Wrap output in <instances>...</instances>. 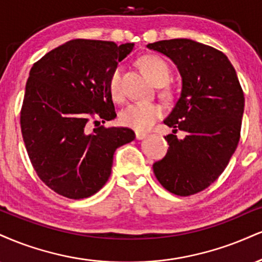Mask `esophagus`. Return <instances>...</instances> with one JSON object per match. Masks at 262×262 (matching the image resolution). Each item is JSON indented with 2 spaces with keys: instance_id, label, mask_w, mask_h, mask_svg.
Here are the masks:
<instances>
[{
  "instance_id": "esophagus-1",
  "label": "esophagus",
  "mask_w": 262,
  "mask_h": 262,
  "mask_svg": "<svg viewBox=\"0 0 262 262\" xmlns=\"http://www.w3.org/2000/svg\"><path fill=\"white\" fill-rule=\"evenodd\" d=\"M146 135H147V133H145V132H135V138H137L138 140L144 139Z\"/></svg>"
}]
</instances>
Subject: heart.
<instances>
[{"mask_svg":"<svg viewBox=\"0 0 262 262\" xmlns=\"http://www.w3.org/2000/svg\"><path fill=\"white\" fill-rule=\"evenodd\" d=\"M141 68L154 83L163 85L171 78V68L168 63L157 56H145L140 61ZM108 90L112 99L122 101L124 97L122 86V67L117 66L112 71L108 79ZM166 95L168 93L166 91ZM162 107L155 102H134L121 113V122L123 125L135 130H147L157 119L161 117Z\"/></svg>","mask_w":262,"mask_h":262,"instance_id":"b5f03b06","label":"heart"}]
</instances>
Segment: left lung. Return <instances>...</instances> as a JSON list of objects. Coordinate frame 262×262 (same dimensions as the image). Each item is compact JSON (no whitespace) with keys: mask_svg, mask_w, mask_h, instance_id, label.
Segmentation results:
<instances>
[{"mask_svg":"<svg viewBox=\"0 0 262 262\" xmlns=\"http://www.w3.org/2000/svg\"><path fill=\"white\" fill-rule=\"evenodd\" d=\"M177 66L182 91L165 121L173 134L169 147L154 163L157 181L171 193L189 196L221 176L241 138L244 94L225 53L190 39L162 40L147 45ZM186 132L184 140L175 133Z\"/></svg>","mask_w":262,"mask_h":262,"instance_id":"1","label":"left lung"}]
</instances>
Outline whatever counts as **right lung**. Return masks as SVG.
Returning <instances> with one entry per match:
<instances>
[{"instance_id":"add662e5","label":"right lung","mask_w":262,"mask_h":262,"mask_svg":"<svg viewBox=\"0 0 262 262\" xmlns=\"http://www.w3.org/2000/svg\"><path fill=\"white\" fill-rule=\"evenodd\" d=\"M133 49L129 42L75 39L30 69L21 135L39 178L62 196L77 200L97 193L108 181L116 149L134 140L132 129L100 123L117 117L108 79Z\"/></svg>"}]
</instances>
